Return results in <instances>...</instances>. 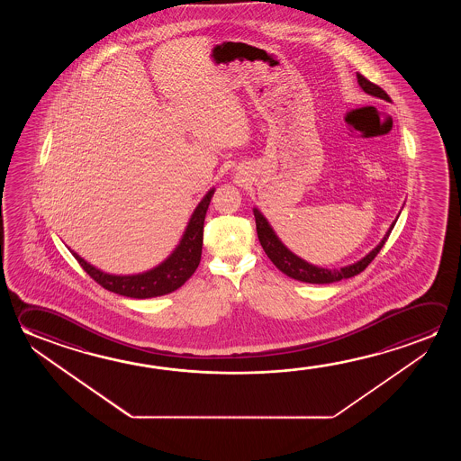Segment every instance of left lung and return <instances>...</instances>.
<instances>
[{
  "label": "left lung",
  "instance_id": "obj_1",
  "mask_svg": "<svg viewBox=\"0 0 461 461\" xmlns=\"http://www.w3.org/2000/svg\"><path fill=\"white\" fill-rule=\"evenodd\" d=\"M357 82L362 86L365 93H368L371 96L376 98L385 99L391 101L389 95L385 93L381 86L371 84L370 80H366L362 74H357ZM254 217H256L257 236L258 241L264 248L265 254L272 260L275 267L281 270V272L287 275L289 278L297 279V281H303V283H312V285H328V283H336L340 279L352 278L355 275L362 273L368 265L373 262V258L379 254V250L383 249L389 234L393 231V225L397 220H393V225L387 230L384 238L377 244L375 249L371 250L370 254L363 257L362 260L355 262V264L342 267V268H323V267H317V265L309 264L305 262L301 257L295 256L291 250L287 249L283 242L279 241L278 236L273 231L270 223L267 221L264 215L260 213L258 209H254ZM399 219V217H397Z\"/></svg>",
  "mask_w": 461,
  "mask_h": 461
}]
</instances>
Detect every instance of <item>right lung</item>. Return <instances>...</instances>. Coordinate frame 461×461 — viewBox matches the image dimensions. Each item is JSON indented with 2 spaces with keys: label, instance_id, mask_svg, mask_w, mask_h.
<instances>
[{
  "label": "right lung",
  "instance_id": "right-lung-1",
  "mask_svg": "<svg viewBox=\"0 0 461 461\" xmlns=\"http://www.w3.org/2000/svg\"><path fill=\"white\" fill-rule=\"evenodd\" d=\"M213 191L215 189L212 188L197 204L176 249L167 257L162 264L154 267L149 272L125 275V276L109 275L88 264L74 250L70 252L91 278L115 294L133 297V299H149V297L174 293L175 289L182 287L186 283V279L191 278V275L196 272L197 265L201 262L205 212L211 204Z\"/></svg>",
  "mask_w": 461,
  "mask_h": 461
}]
</instances>
